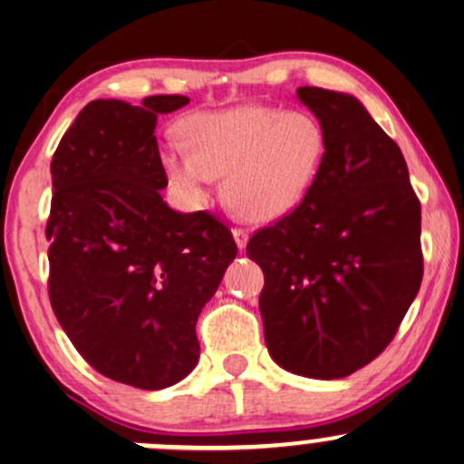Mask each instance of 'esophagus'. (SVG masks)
<instances>
[{
    "label": "esophagus",
    "mask_w": 464,
    "mask_h": 464,
    "mask_svg": "<svg viewBox=\"0 0 464 464\" xmlns=\"http://www.w3.org/2000/svg\"><path fill=\"white\" fill-rule=\"evenodd\" d=\"M233 237H236V245L242 251V248H245L246 242H248V231H246V228H233Z\"/></svg>",
    "instance_id": "obj_1"
}]
</instances>
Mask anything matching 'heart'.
<instances>
[{
  "mask_svg": "<svg viewBox=\"0 0 464 464\" xmlns=\"http://www.w3.org/2000/svg\"><path fill=\"white\" fill-rule=\"evenodd\" d=\"M187 149L160 153L169 187L187 207L207 199L213 178L222 179L224 202L251 222L291 213L318 178L326 153L324 126L306 111L236 106L187 117Z\"/></svg>",
  "mask_w": 464,
  "mask_h": 464,
  "instance_id": "b5f03b06",
  "label": "heart"
}]
</instances>
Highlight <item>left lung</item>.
I'll return each instance as SVG.
<instances>
[{"mask_svg":"<svg viewBox=\"0 0 464 464\" xmlns=\"http://www.w3.org/2000/svg\"><path fill=\"white\" fill-rule=\"evenodd\" d=\"M297 100L324 126V162L300 207L257 231L246 256L265 273L271 358L335 380L387 349L418 295L420 202L398 144L360 100L315 86Z\"/></svg>","mask_w":464,"mask_h":464,"instance_id":"8db88e82","label":"left lung"}]
</instances>
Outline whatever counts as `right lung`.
Instances as JSON below:
<instances>
[{
	"label": "right lung",
	"instance_id": "1",
	"mask_svg": "<svg viewBox=\"0 0 464 464\" xmlns=\"http://www.w3.org/2000/svg\"><path fill=\"white\" fill-rule=\"evenodd\" d=\"M187 104L184 95L91 102L51 162L53 311L95 372L149 392L193 372L195 322L237 253L218 218L173 211L160 193L169 182L158 115Z\"/></svg>",
	"mask_w": 464,
	"mask_h": 464
}]
</instances>
